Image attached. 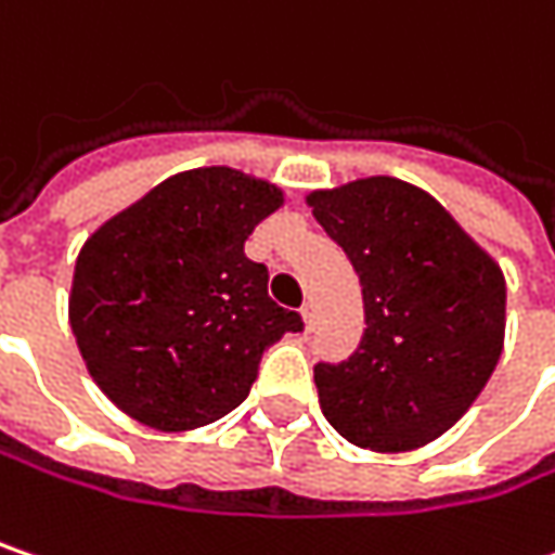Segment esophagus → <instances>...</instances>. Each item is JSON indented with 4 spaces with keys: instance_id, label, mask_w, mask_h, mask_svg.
Listing matches in <instances>:
<instances>
[{
    "instance_id": "obj_1",
    "label": "esophagus",
    "mask_w": 555,
    "mask_h": 555,
    "mask_svg": "<svg viewBox=\"0 0 555 555\" xmlns=\"http://www.w3.org/2000/svg\"><path fill=\"white\" fill-rule=\"evenodd\" d=\"M301 317H305V326H308V330L317 326V308H313V301H308V305L301 308Z\"/></svg>"
}]
</instances>
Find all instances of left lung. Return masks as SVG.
<instances>
[{
    "mask_svg": "<svg viewBox=\"0 0 555 555\" xmlns=\"http://www.w3.org/2000/svg\"><path fill=\"white\" fill-rule=\"evenodd\" d=\"M308 207L361 279L367 323L348 361L313 367L323 417L374 452L434 442L474 405L503 354L500 263L402 179L310 191Z\"/></svg>",
    "mask_w": 555,
    "mask_h": 555,
    "instance_id": "left-lung-1",
    "label": "left lung"
}]
</instances>
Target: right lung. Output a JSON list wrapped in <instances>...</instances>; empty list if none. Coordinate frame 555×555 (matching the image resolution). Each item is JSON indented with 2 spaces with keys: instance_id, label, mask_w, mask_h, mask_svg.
Returning <instances> with one entry per match:
<instances>
[{
  "instance_id": "1",
  "label": "right lung",
  "mask_w": 555,
  "mask_h": 555,
  "mask_svg": "<svg viewBox=\"0 0 555 555\" xmlns=\"http://www.w3.org/2000/svg\"><path fill=\"white\" fill-rule=\"evenodd\" d=\"M282 188L229 166L150 188L83 242L68 323L93 383L138 424L179 434L238 408L260 354L305 323L245 257Z\"/></svg>"
}]
</instances>
